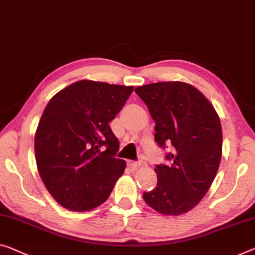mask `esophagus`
<instances>
[{"mask_svg":"<svg viewBox=\"0 0 255 255\" xmlns=\"http://www.w3.org/2000/svg\"><path fill=\"white\" fill-rule=\"evenodd\" d=\"M128 165L130 166L132 170H136V168H139L141 165H142V163H141V162H135V160H128Z\"/></svg>","mask_w":255,"mask_h":255,"instance_id":"34e87169","label":"esophagus"}]
</instances>
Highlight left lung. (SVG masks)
Segmentation results:
<instances>
[{
    "mask_svg": "<svg viewBox=\"0 0 255 255\" xmlns=\"http://www.w3.org/2000/svg\"><path fill=\"white\" fill-rule=\"evenodd\" d=\"M155 121V141L171 144L168 165H156L157 185L143 193L148 205L164 215H180L210 189L222 156V130L213 105L185 82H158L135 88Z\"/></svg>",
    "mask_w": 255,
    "mask_h": 255,
    "instance_id": "left-lung-1",
    "label": "left lung"
}]
</instances>
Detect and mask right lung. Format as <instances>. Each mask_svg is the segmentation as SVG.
Segmentation results:
<instances>
[{
	"mask_svg": "<svg viewBox=\"0 0 255 255\" xmlns=\"http://www.w3.org/2000/svg\"><path fill=\"white\" fill-rule=\"evenodd\" d=\"M133 87L82 80L54 95L35 133L37 170L51 196L76 212L107 201L124 173L115 158L120 142L109 122L115 119Z\"/></svg>",
	"mask_w": 255,
	"mask_h": 255,
	"instance_id": "right-lung-1",
	"label": "right lung"
}]
</instances>
